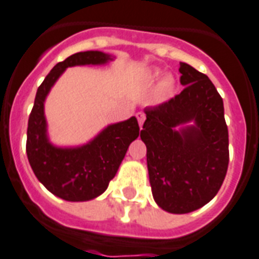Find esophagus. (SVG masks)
<instances>
[{"instance_id":"1","label":"esophagus","mask_w":259,"mask_h":259,"mask_svg":"<svg viewBox=\"0 0 259 259\" xmlns=\"http://www.w3.org/2000/svg\"><path fill=\"white\" fill-rule=\"evenodd\" d=\"M136 117H138L139 125H140V130H142L143 123H144V120H145V114L144 112H138V114H136Z\"/></svg>"}]
</instances>
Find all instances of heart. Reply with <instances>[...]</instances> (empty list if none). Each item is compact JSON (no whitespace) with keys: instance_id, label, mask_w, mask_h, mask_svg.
Segmentation results:
<instances>
[{"instance_id":"b5f03b06","label":"heart","mask_w":259,"mask_h":259,"mask_svg":"<svg viewBox=\"0 0 259 259\" xmlns=\"http://www.w3.org/2000/svg\"><path fill=\"white\" fill-rule=\"evenodd\" d=\"M151 78L152 79H157L159 78V72H153L152 75H151ZM173 89V79L172 78H164L161 82H160L159 87H157V96L159 98H164V96H166L168 94L172 91Z\"/></svg>"}]
</instances>
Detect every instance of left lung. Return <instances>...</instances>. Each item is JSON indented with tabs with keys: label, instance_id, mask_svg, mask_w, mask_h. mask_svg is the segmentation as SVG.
<instances>
[{
	"label": "left lung",
	"instance_id": "1",
	"mask_svg": "<svg viewBox=\"0 0 259 259\" xmlns=\"http://www.w3.org/2000/svg\"><path fill=\"white\" fill-rule=\"evenodd\" d=\"M179 71L185 87L168 102L145 107L140 138L156 204L184 214L220 191L229 164V134L224 102L210 79L184 62Z\"/></svg>",
	"mask_w": 259,
	"mask_h": 259
}]
</instances>
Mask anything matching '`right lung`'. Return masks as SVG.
<instances>
[{"label":"right lung","instance_id":"obj_1","mask_svg":"<svg viewBox=\"0 0 259 259\" xmlns=\"http://www.w3.org/2000/svg\"><path fill=\"white\" fill-rule=\"evenodd\" d=\"M114 58L102 51H82L53 67L37 90L27 124L26 153L30 166L45 188L66 201H89L103 193L116 175L127 149L139 136L135 116L107 125L98 136L79 147H55L48 136L45 99L67 67L104 65Z\"/></svg>","mask_w":259,"mask_h":259}]
</instances>
